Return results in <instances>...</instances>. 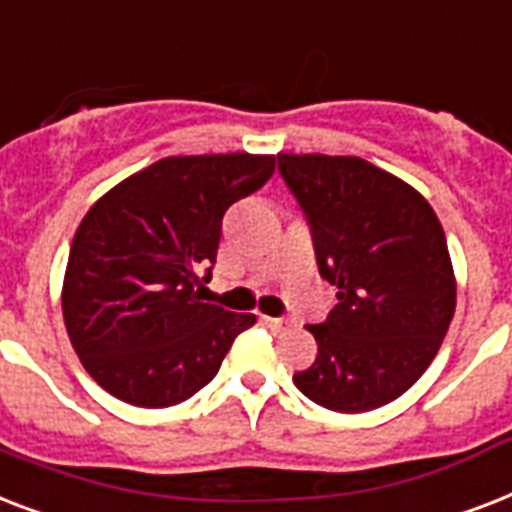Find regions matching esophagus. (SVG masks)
Returning a JSON list of instances; mask_svg holds the SVG:
<instances>
[{"mask_svg": "<svg viewBox=\"0 0 512 512\" xmlns=\"http://www.w3.org/2000/svg\"><path fill=\"white\" fill-rule=\"evenodd\" d=\"M263 321L268 324L271 329H289V327H295V321H289V319H273V316H263Z\"/></svg>", "mask_w": 512, "mask_h": 512, "instance_id": "1", "label": "esophagus"}]
</instances>
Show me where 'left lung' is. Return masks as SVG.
I'll list each match as a JSON object with an SVG mask.
<instances>
[{
	"mask_svg": "<svg viewBox=\"0 0 512 512\" xmlns=\"http://www.w3.org/2000/svg\"><path fill=\"white\" fill-rule=\"evenodd\" d=\"M279 172L340 300L308 327L319 356L295 385L332 412L390 404L420 380L452 324L457 279L444 228L420 191L358 156L279 154Z\"/></svg>",
	"mask_w": 512,
	"mask_h": 512,
	"instance_id": "1",
	"label": "left lung"
}]
</instances>
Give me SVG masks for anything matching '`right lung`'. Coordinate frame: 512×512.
Segmentation results:
<instances>
[{"label":"right lung","mask_w":512,"mask_h":512,"mask_svg":"<svg viewBox=\"0 0 512 512\" xmlns=\"http://www.w3.org/2000/svg\"><path fill=\"white\" fill-rule=\"evenodd\" d=\"M276 170L268 154L167 156L103 193L63 276L68 340L119 401L175 406L217 374L255 313L204 303L225 209ZM207 272V277H201Z\"/></svg>","instance_id":"right-lung-1"}]
</instances>
